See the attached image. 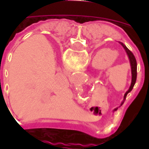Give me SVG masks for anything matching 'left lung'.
I'll use <instances>...</instances> for the list:
<instances>
[{"mask_svg":"<svg viewBox=\"0 0 149 149\" xmlns=\"http://www.w3.org/2000/svg\"><path fill=\"white\" fill-rule=\"evenodd\" d=\"M120 44L123 45V47L124 48V49H125V51L127 52V54L129 55V60H130V65H131V72H132V82H131V85H130V87H129V90L125 93V95L123 96V99L125 100L127 95H128L129 92L133 89V88H134V86L135 84V82H136V79H137V61H136V59H135L134 54L126 47V45H123V43H121V42H120ZM123 103H122V104H123ZM115 110H116V109H115Z\"/></svg>","mask_w":149,"mask_h":149,"instance_id":"left-lung-1","label":"left lung"}]
</instances>
